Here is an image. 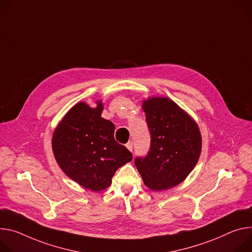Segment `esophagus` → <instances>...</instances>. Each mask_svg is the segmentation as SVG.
<instances>
[{
    "mask_svg": "<svg viewBox=\"0 0 252 252\" xmlns=\"http://www.w3.org/2000/svg\"><path fill=\"white\" fill-rule=\"evenodd\" d=\"M126 148H127L130 152H132V150H133V144H132L131 141H129V142L126 144Z\"/></svg>",
    "mask_w": 252,
    "mask_h": 252,
    "instance_id": "1",
    "label": "esophagus"
}]
</instances>
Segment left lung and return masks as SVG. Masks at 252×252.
Masks as SVG:
<instances>
[{"label":"left lung","mask_w":252,"mask_h":252,"mask_svg":"<svg viewBox=\"0 0 252 252\" xmlns=\"http://www.w3.org/2000/svg\"><path fill=\"white\" fill-rule=\"evenodd\" d=\"M143 108L151 145L145 157L135 158L134 165L146 186L166 190L184 181L196 166L201 134L195 122L169 98H149Z\"/></svg>","instance_id":"8db88e82"}]
</instances>
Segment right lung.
<instances>
[{
	"label": "right lung",
	"instance_id": "right-lung-1",
	"mask_svg": "<svg viewBox=\"0 0 252 252\" xmlns=\"http://www.w3.org/2000/svg\"><path fill=\"white\" fill-rule=\"evenodd\" d=\"M102 104L85 102L67 112L54 131L52 149L62 171L93 191L106 189L117 170L132 159L131 153L114 140V125L102 119Z\"/></svg>",
	"mask_w": 252,
	"mask_h": 252
}]
</instances>
